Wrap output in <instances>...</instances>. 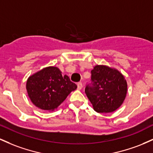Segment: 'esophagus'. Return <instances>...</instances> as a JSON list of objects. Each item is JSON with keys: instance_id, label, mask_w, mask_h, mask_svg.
I'll list each match as a JSON object with an SVG mask.
<instances>
[{"instance_id": "1", "label": "esophagus", "mask_w": 153, "mask_h": 153, "mask_svg": "<svg viewBox=\"0 0 153 153\" xmlns=\"http://www.w3.org/2000/svg\"><path fill=\"white\" fill-rule=\"evenodd\" d=\"M77 85H78V90H81L82 87V82H78V84H77Z\"/></svg>"}]
</instances>
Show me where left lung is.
Wrapping results in <instances>:
<instances>
[{
  "instance_id": "obj_1",
  "label": "left lung",
  "mask_w": 153,
  "mask_h": 153,
  "mask_svg": "<svg viewBox=\"0 0 153 153\" xmlns=\"http://www.w3.org/2000/svg\"><path fill=\"white\" fill-rule=\"evenodd\" d=\"M91 83L85 93L98 113H110L119 108L125 99L127 83L122 73L106 65H96L91 71Z\"/></svg>"
}]
</instances>
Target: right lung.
I'll list each match as a JSON object with an SVG mask.
<instances>
[{
  "label": "right lung",
  "instance_id": "1",
  "mask_svg": "<svg viewBox=\"0 0 153 153\" xmlns=\"http://www.w3.org/2000/svg\"><path fill=\"white\" fill-rule=\"evenodd\" d=\"M77 88L68 75L56 67H47L28 78L26 90L31 102L43 110L53 111Z\"/></svg>",
  "mask_w": 153,
  "mask_h": 153
}]
</instances>
